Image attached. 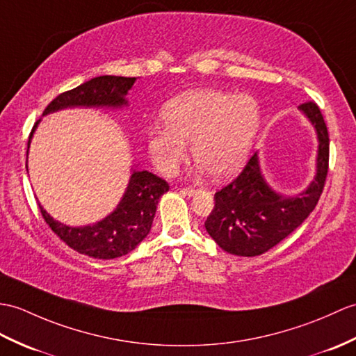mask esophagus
I'll use <instances>...</instances> for the list:
<instances>
[{
    "mask_svg": "<svg viewBox=\"0 0 356 356\" xmlns=\"http://www.w3.org/2000/svg\"><path fill=\"white\" fill-rule=\"evenodd\" d=\"M181 194H185L188 197H194L197 194V191H195V189H193V188H185L184 191H181Z\"/></svg>",
    "mask_w": 356,
    "mask_h": 356,
    "instance_id": "1",
    "label": "esophagus"
}]
</instances>
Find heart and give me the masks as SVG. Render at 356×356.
<instances>
[{"label": "heart", "instance_id": "b5f03b06", "mask_svg": "<svg viewBox=\"0 0 356 356\" xmlns=\"http://www.w3.org/2000/svg\"><path fill=\"white\" fill-rule=\"evenodd\" d=\"M165 126L147 131L148 153L162 175L172 176L188 156L200 171L229 179L241 170L261 126V106L253 95L216 89L188 90L165 106Z\"/></svg>", "mask_w": 356, "mask_h": 356}]
</instances>
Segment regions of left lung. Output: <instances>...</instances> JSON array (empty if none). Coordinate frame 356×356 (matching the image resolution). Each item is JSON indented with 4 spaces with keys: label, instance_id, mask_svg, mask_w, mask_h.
Here are the masks:
<instances>
[{
    "label": "left lung",
    "instance_id": "8db88e82",
    "mask_svg": "<svg viewBox=\"0 0 356 356\" xmlns=\"http://www.w3.org/2000/svg\"><path fill=\"white\" fill-rule=\"evenodd\" d=\"M299 111L318 140L314 179L299 194L279 193L262 175L256 152L241 175L213 197L216 206L204 222L206 232L225 252L249 258L266 253L293 234L316 208L327 175L329 135L316 103L300 104Z\"/></svg>",
    "mask_w": 356,
    "mask_h": 356
}]
</instances>
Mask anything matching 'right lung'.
I'll return each instance as SVG.
<instances>
[{
    "label": "right lung",
    "instance_id": "obj_1",
    "mask_svg": "<svg viewBox=\"0 0 356 356\" xmlns=\"http://www.w3.org/2000/svg\"><path fill=\"white\" fill-rule=\"evenodd\" d=\"M136 81L135 77L102 76L85 81L83 85L63 92L47 106L44 117L63 109H122L127 107V92ZM40 120L33 127L35 134ZM168 184L153 172L131 167V175L120 203L109 216L86 226H68L54 220L39 203L47 225L71 249L95 259H113L130 253L150 234L159 198L168 191Z\"/></svg>",
    "mask_w": 356,
    "mask_h": 356
}]
</instances>
